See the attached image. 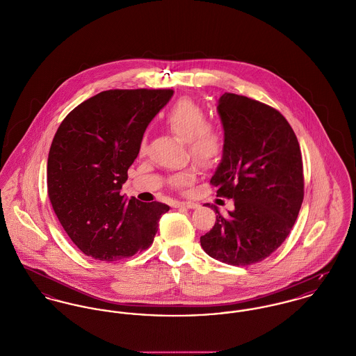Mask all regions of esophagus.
<instances>
[{
  "mask_svg": "<svg viewBox=\"0 0 356 356\" xmlns=\"http://www.w3.org/2000/svg\"><path fill=\"white\" fill-rule=\"evenodd\" d=\"M198 204L195 202H190V201H178L175 202V208H188V209H194L197 208Z\"/></svg>",
  "mask_w": 356,
  "mask_h": 356,
  "instance_id": "1",
  "label": "esophagus"
}]
</instances>
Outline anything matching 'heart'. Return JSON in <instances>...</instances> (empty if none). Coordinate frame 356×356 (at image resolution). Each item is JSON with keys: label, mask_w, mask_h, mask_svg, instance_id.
<instances>
[{"label": "heart", "mask_w": 356, "mask_h": 356, "mask_svg": "<svg viewBox=\"0 0 356 356\" xmlns=\"http://www.w3.org/2000/svg\"><path fill=\"white\" fill-rule=\"evenodd\" d=\"M167 127L181 140L188 143L190 156L201 166L212 167L218 162L222 154L224 140L221 134L208 122V115L204 108L190 99H179L166 115ZM140 154L147 151L145 138L140 143ZM195 179V170H186L170 178L171 185L186 188Z\"/></svg>", "instance_id": "1"}]
</instances>
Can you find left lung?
I'll return each mask as SVG.
<instances>
[{
	"mask_svg": "<svg viewBox=\"0 0 356 356\" xmlns=\"http://www.w3.org/2000/svg\"><path fill=\"white\" fill-rule=\"evenodd\" d=\"M217 111L224 151L211 185L217 197L235 200V209L222 216L214 207L213 228L200 241L216 261L248 266L270 257L297 220L304 200L302 155L293 128L277 109L224 93Z\"/></svg>",
	"mask_w": 356,
	"mask_h": 356,
	"instance_id": "left-lung-1",
	"label": "left lung"
}]
</instances>
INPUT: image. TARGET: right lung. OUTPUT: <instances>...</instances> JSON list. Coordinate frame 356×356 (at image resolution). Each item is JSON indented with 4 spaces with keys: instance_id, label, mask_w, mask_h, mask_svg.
<instances>
[{
    "instance_id": "1",
    "label": "right lung",
    "mask_w": 356,
    "mask_h": 356,
    "mask_svg": "<svg viewBox=\"0 0 356 356\" xmlns=\"http://www.w3.org/2000/svg\"><path fill=\"white\" fill-rule=\"evenodd\" d=\"M171 89H113L79 104L51 143L48 197L72 243L88 257L113 261L147 250L170 207L120 195L149 121Z\"/></svg>"
}]
</instances>
